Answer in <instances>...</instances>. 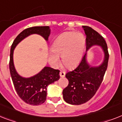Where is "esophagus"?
Returning <instances> with one entry per match:
<instances>
[{"mask_svg":"<svg viewBox=\"0 0 122 122\" xmlns=\"http://www.w3.org/2000/svg\"><path fill=\"white\" fill-rule=\"evenodd\" d=\"M65 75H66V73H65L64 71H60V73H59V75H60V76L62 77V78L65 76Z\"/></svg>","mask_w":122,"mask_h":122,"instance_id":"1","label":"esophagus"}]
</instances>
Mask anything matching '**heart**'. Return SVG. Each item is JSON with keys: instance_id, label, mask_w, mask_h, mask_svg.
Returning a JSON list of instances; mask_svg holds the SVG:
<instances>
[{"instance_id": "b5f03b06", "label": "heart", "mask_w": 122, "mask_h": 122, "mask_svg": "<svg viewBox=\"0 0 122 122\" xmlns=\"http://www.w3.org/2000/svg\"><path fill=\"white\" fill-rule=\"evenodd\" d=\"M86 39L83 34L66 32L61 34L54 40L49 55V62L53 66L59 63V56L68 68H73L81 60Z\"/></svg>"}]
</instances>
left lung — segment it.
<instances>
[{"label": "left lung", "mask_w": 122, "mask_h": 122, "mask_svg": "<svg viewBox=\"0 0 122 122\" xmlns=\"http://www.w3.org/2000/svg\"><path fill=\"white\" fill-rule=\"evenodd\" d=\"M86 37V53L78 66L66 74L69 81L63 91V98L71 105H81L89 101L95 95L107 69L109 54L105 41L96 30L88 26H82ZM93 45H100L104 52V59L98 66H92L86 59V52Z\"/></svg>", "instance_id": "8db88e82"}]
</instances>
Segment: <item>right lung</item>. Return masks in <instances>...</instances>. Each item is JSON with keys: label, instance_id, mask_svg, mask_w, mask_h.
<instances>
[{"label": "right lung", "instance_id": "1", "mask_svg": "<svg viewBox=\"0 0 122 122\" xmlns=\"http://www.w3.org/2000/svg\"><path fill=\"white\" fill-rule=\"evenodd\" d=\"M37 34L48 41L51 30L49 26H36L25 29L14 41L10 48L9 69L12 80L19 97L26 103L39 105L45 102L47 86L59 79V71L46 66L37 75L30 78H24L15 69L13 54L16 46L29 36Z\"/></svg>", "mask_w": 122, "mask_h": 122}]
</instances>
